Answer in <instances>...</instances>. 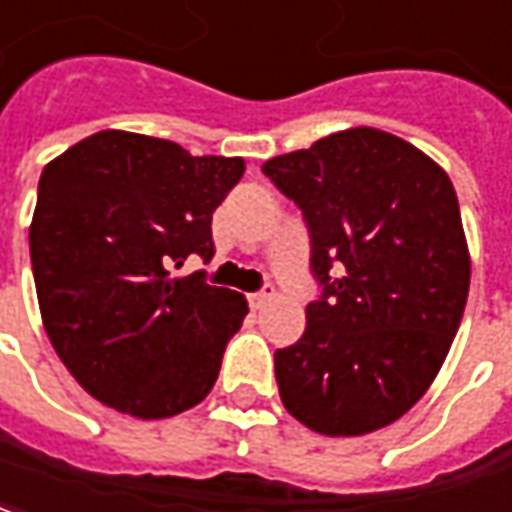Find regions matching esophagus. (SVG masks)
<instances>
[{"label":"esophagus","instance_id":"esophagus-1","mask_svg":"<svg viewBox=\"0 0 512 512\" xmlns=\"http://www.w3.org/2000/svg\"><path fill=\"white\" fill-rule=\"evenodd\" d=\"M270 297H273V289H264V292H253V295H248L250 308H253V311H259V308H262L264 303L270 300Z\"/></svg>","mask_w":512,"mask_h":512}]
</instances>
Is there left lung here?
<instances>
[{
	"instance_id": "1",
	"label": "left lung",
	"mask_w": 512,
	"mask_h": 512,
	"mask_svg": "<svg viewBox=\"0 0 512 512\" xmlns=\"http://www.w3.org/2000/svg\"><path fill=\"white\" fill-rule=\"evenodd\" d=\"M262 170L303 209L325 286L303 339L275 350L281 402L322 436L389 427L433 386L469 297V242L447 170L372 126Z\"/></svg>"
}]
</instances>
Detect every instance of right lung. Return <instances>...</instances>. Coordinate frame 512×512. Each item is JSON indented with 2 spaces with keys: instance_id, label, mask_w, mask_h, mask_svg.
<instances>
[{
  "instance_id": "1",
  "label": "right lung",
  "mask_w": 512,
  "mask_h": 512,
  "mask_svg": "<svg viewBox=\"0 0 512 512\" xmlns=\"http://www.w3.org/2000/svg\"><path fill=\"white\" fill-rule=\"evenodd\" d=\"M242 157H192L170 140L104 129L41 173L30 256L41 320L74 380L137 419L190 411L212 391L248 300L201 273L212 212Z\"/></svg>"
}]
</instances>
